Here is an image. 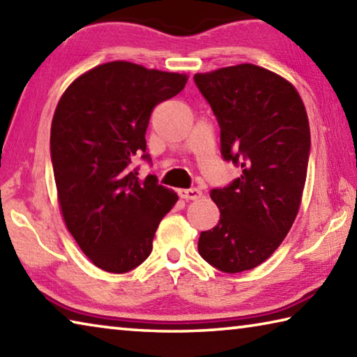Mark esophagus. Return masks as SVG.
<instances>
[{
    "label": "esophagus",
    "mask_w": 357,
    "mask_h": 357,
    "mask_svg": "<svg viewBox=\"0 0 357 357\" xmlns=\"http://www.w3.org/2000/svg\"><path fill=\"white\" fill-rule=\"evenodd\" d=\"M178 193L183 200H198L203 195V192L198 189H181Z\"/></svg>",
    "instance_id": "esophagus-1"
}]
</instances>
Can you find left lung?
<instances>
[{"label": "left lung", "mask_w": 357, "mask_h": 357, "mask_svg": "<svg viewBox=\"0 0 357 357\" xmlns=\"http://www.w3.org/2000/svg\"><path fill=\"white\" fill-rule=\"evenodd\" d=\"M220 126V151L241 167L228 187L211 190L220 211L198 252L223 273L257 268L282 244L302 202L310 126L298 89L255 64L193 75Z\"/></svg>", "instance_id": "8db88e82"}]
</instances>
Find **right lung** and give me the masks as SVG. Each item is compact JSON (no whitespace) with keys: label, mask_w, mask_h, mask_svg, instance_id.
Masks as SVG:
<instances>
[{"label":"right lung","mask_w":357,"mask_h":357,"mask_svg":"<svg viewBox=\"0 0 357 357\" xmlns=\"http://www.w3.org/2000/svg\"><path fill=\"white\" fill-rule=\"evenodd\" d=\"M189 77L129 61L96 66L59 99L50 153L63 220L89 261L123 274L149 257L176 192L153 174L137 176L132 159L146 154L151 113Z\"/></svg>","instance_id":"add662e5"}]
</instances>
